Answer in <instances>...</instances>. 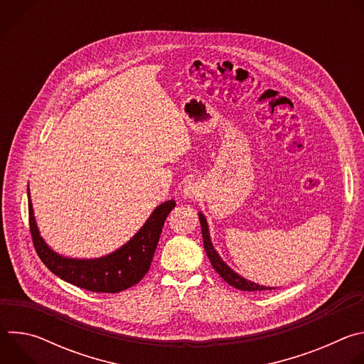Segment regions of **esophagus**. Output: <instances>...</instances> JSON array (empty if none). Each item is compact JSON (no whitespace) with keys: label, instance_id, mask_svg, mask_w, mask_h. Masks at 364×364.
Listing matches in <instances>:
<instances>
[{"label":"esophagus","instance_id":"esophagus-1","mask_svg":"<svg viewBox=\"0 0 364 364\" xmlns=\"http://www.w3.org/2000/svg\"><path fill=\"white\" fill-rule=\"evenodd\" d=\"M201 191V184L198 181H194V180H190L184 184V188H183V196L186 198H194L200 194Z\"/></svg>","mask_w":364,"mask_h":364}]
</instances>
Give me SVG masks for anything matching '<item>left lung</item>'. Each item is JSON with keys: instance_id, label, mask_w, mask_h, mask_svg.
Instances as JSON below:
<instances>
[{"instance_id": "8db88e82", "label": "left lung", "mask_w": 364, "mask_h": 364, "mask_svg": "<svg viewBox=\"0 0 364 364\" xmlns=\"http://www.w3.org/2000/svg\"><path fill=\"white\" fill-rule=\"evenodd\" d=\"M198 220L201 225V235H203V243H204V249L207 256H209L212 267L215 268V271L233 288H237L240 291H265V289H277V287H267V285H261L252 282L250 279L243 278L242 275H239L237 272H235L225 261L222 259V256L219 255V252L215 249L213 243H212V237H210V230H209V223L205 220V216L198 212Z\"/></svg>"}]
</instances>
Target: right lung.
Instances as JSON below:
<instances>
[{
  "label": "right lung",
  "instance_id": "add662e5",
  "mask_svg": "<svg viewBox=\"0 0 364 364\" xmlns=\"http://www.w3.org/2000/svg\"><path fill=\"white\" fill-rule=\"evenodd\" d=\"M27 194L31 237L41 262L60 279L92 292L117 294L144 278L157 249L164 222L176 207L174 200L159 204L141 229L121 247L99 257L80 259L63 256L46 243L34 218L30 188Z\"/></svg>",
  "mask_w": 364,
  "mask_h": 364
}]
</instances>
